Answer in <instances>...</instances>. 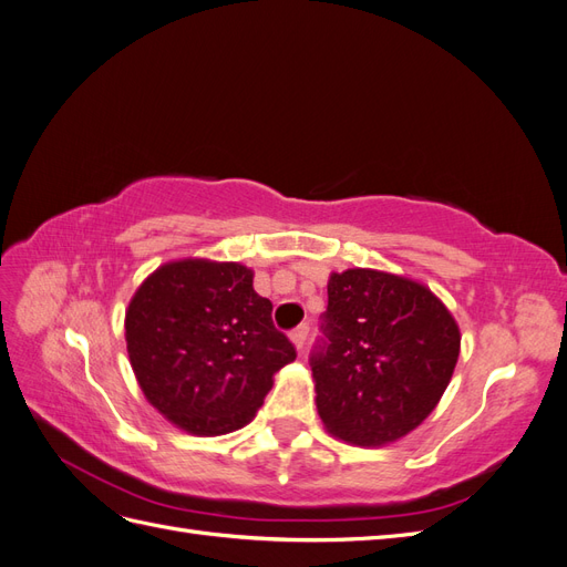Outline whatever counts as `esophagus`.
Masks as SVG:
<instances>
[{
  "mask_svg": "<svg viewBox=\"0 0 567 567\" xmlns=\"http://www.w3.org/2000/svg\"><path fill=\"white\" fill-rule=\"evenodd\" d=\"M307 331H310V326H307V323H300L296 331H290V342H293L296 350H302V348H305Z\"/></svg>",
  "mask_w": 567,
  "mask_h": 567,
  "instance_id": "esophagus-1",
  "label": "esophagus"
}]
</instances>
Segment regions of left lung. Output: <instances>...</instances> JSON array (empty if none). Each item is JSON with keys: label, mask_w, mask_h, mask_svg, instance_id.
I'll use <instances>...</instances> for the list:
<instances>
[{"label": "left lung", "mask_w": 567, "mask_h": 567, "mask_svg": "<svg viewBox=\"0 0 567 567\" xmlns=\"http://www.w3.org/2000/svg\"><path fill=\"white\" fill-rule=\"evenodd\" d=\"M329 346L312 357L326 431L354 447H385L431 416L461 352V331L431 288L402 274L331 271Z\"/></svg>", "instance_id": "obj_1"}]
</instances>
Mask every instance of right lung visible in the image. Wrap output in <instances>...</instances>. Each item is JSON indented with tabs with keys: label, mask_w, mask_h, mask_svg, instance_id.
<instances>
[{
	"label": "right lung",
	"mask_w": 567,
	"mask_h": 567,
	"mask_svg": "<svg viewBox=\"0 0 567 567\" xmlns=\"http://www.w3.org/2000/svg\"><path fill=\"white\" fill-rule=\"evenodd\" d=\"M252 277L246 265L184 257L148 274L127 305L136 383L179 431L213 437L248 425L274 373L296 359Z\"/></svg>",
	"instance_id": "1"
}]
</instances>
